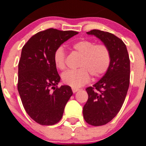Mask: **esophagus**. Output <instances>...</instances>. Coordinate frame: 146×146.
I'll return each instance as SVG.
<instances>
[{
    "label": "esophagus",
    "instance_id": "1",
    "mask_svg": "<svg viewBox=\"0 0 146 146\" xmlns=\"http://www.w3.org/2000/svg\"><path fill=\"white\" fill-rule=\"evenodd\" d=\"M72 92H73V93H76L77 91H79V89L77 88H72Z\"/></svg>",
    "mask_w": 146,
    "mask_h": 146
}]
</instances>
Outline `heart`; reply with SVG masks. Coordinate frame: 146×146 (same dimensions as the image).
I'll return each instance as SVG.
<instances>
[{
    "mask_svg": "<svg viewBox=\"0 0 146 146\" xmlns=\"http://www.w3.org/2000/svg\"><path fill=\"white\" fill-rule=\"evenodd\" d=\"M72 47L82 55L79 69H71L62 74V80L66 85L79 88L89 82L91 76L95 79L102 77L108 71L111 62L109 47L102 43L96 44L91 40H82L75 42ZM66 53L61 46L56 48L53 54L55 66L63 70L66 68Z\"/></svg>",
    "mask_w": 146,
    "mask_h": 146,
    "instance_id": "obj_1",
    "label": "heart"
}]
</instances>
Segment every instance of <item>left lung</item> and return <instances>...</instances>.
<instances>
[{"instance_id": "obj_1", "label": "left lung", "mask_w": 146, "mask_h": 146, "mask_svg": "<svg viewBox=\"0 0 146 146\" xmlns=\"http://www.w3.org/2000/svg\"><path fill=\"white\" fill-rule=\"evenodd\" d=\"M110 49L111 62L104 77L86 89L88 99L83 107L85 121L92 126H102L112 121L120 111L129 86L130 60L126 44L109 32L91 30Z\"/></svg>"}]
</instances>
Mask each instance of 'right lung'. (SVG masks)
<instances>
[{"instance_id":"add662e5","label":"right lung","mask_w":146,"mask_h":146,"mask_svg":"<svg viewBox=\"0 0 146 146\" xmlns=\"http://www.w3.org/2000/svg\"><path fill=\"white\" fill-rule=\"evenodd\" d=\"M77 33L50 28L33 35L22 49L17 89L26 113L39 124L50 126L59 122L73 94L70 86L58 87L60 77L53 54L56 48Z\"/></svg>"}]
</instances>
